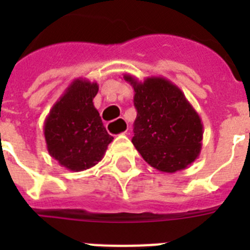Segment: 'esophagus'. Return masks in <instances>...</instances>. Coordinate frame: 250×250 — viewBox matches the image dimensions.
Masks as SVG:
<instances>
[{"label": "esophagus", "mask_w": 250, "mask_h": 250, "mask_svg": "<svg viewBox=\"0 0 250 250\" xmlns=\"http://www.w3.org/2000/svg\"><path fill=\"white\" fill-rule=\"evenodd\" d=\"M112 123H114V121H112ZM114 124H118L119 126L120 127H123L124 129V131L121 132V134H125V132H126V130H127V124H126V121L124 120L123 118H120V119H118V121H116V123H114ZM114 124H107V130H109V127L110 126H112V125H114Z\"/></svg>", "instance_id": "1"}]
</instances>
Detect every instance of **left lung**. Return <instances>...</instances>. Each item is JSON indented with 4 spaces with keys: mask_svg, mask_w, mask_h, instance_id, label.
Listing matches in <instances>:
<instances>
[{
    "mask_svg": "<svg viewBox=\"0 0 250 250\" xmlns=\"http://www.w3.org/2000/svg\"><path fill=\"white\" fill-rule=\"evenodd\" d=\"M134 87L136 120L132 144L150 167L163 173L188 167L202 150L203 123L199 114L175 83L161 76L139 81L125 74Z\"/></svg>",
    "mask_w": 250,
    "mask_h": 250,
    "instance_id": "8db88e82",
    "label": "left lung"
}]
</instances>
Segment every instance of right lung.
Segmentation results:
<instances>
[{"label":"right lung","instance_id":"right-lung-1","mask_svg":"<svg viewBox=\"0 0 250 250\" xmlns=\"http://www.w3.org/2000/svg\"><path fill=\"white\" fill-rule=\"evenodd\" d=\"M98 91V83L75 79L54 104L43 124L48 154L71 171H83L98 164L114 140L92 103Z\"/></svg>","mask_w":250,"mask_h":250}]
</instances>
